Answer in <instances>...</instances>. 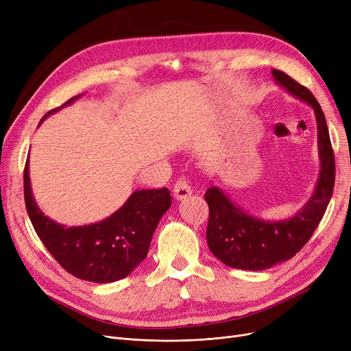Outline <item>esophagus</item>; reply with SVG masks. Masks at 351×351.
Masks as SVG:
<instances>
[{
	"label": "esophagus",
	"instance_id": "obj_1",
	"mask_svg": "<svg viewBox=\"0 0 351 351\" xmlns=\"http://www.w3.org/2000/svg\"><path fill=\"white\" fill-rule=\"evenodd\" d=\"M173 195L178 200H183L192 195V188L185 179H179L173 185Z\"/></svg>",
	"mask_w": 351,
	"mask_h": 351
}]
</instances>
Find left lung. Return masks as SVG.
I'll list each match as a JSON object with an SVG mask.
<instances>
[{
	"label": "left lung",
	"instance_id": "8db88e82",
	"mask_svg": "<svg viewBox=\"0 0 351 351\" xmlns=\"http://www.w3.org/2000/svg\"><path fill=\"white\" fill-rule=\"evenodd\" d=\"M274 81L290 95L310 105L317 122L320 173L315 192L304 206L285 220H263L236 206L222 189L212 186L205 199L209 205L206 241L210 252L226 266L265 270L296 254L315 233L333 195L336 163L328 128L320 104L311 92L285 72L273 69Z\"/></svg>",
	"mask_w": 351,
	"mask_h": 351
}]
</instances>
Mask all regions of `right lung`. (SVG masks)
<instances>
[{
	"mask_svg": "<svg viewBox=\"0 0 351 351\" xmlns=\"http://www.w3.org/2000/svg\"><path fill=\"white\" fill-rule=\"evenodd\" d=\"M80 97L49 110L40 125ZM24 197L31 223L53 259L75 278L94 283L117 282L132 273L146 257L159 220L172 205L168 188L135 191L121 209L102 222L65 228L45 216L36 205L28 160L24 171Z\"/></svg>",
	"mask_w": 351,
	"mask_h": 351,
	"instance_id": "obj_1",
	"label": "right lung"
}]
</instances>
